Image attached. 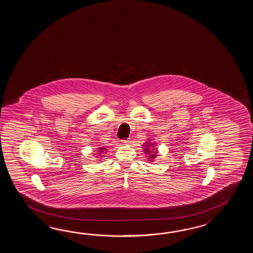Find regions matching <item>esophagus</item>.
Segmentation results:
<instances>
[{
  "instance_id": "34e87169",
  "label": "esophagus",
  "mask_w": 253,
  "mask_h": 253,
  "mask_svg": "<svg viewBox=\"0 0 253 253\" xmlns=\"http://www.w3.org/2000/svg\"><path fill=\"white\" fill-rule=\"evenodd\" d=\"M122 142L124 143L125 145H128V144H130L131 141H130V139L128 138V139L122 140Z\"/></svg>"
}]
</instances>
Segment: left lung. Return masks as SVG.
Segmentation results:
<instances>
[{
  "instance_id": "obj_1",
  "label": "left lung",
  "mask_w": 253,
  "mask_h": 253,
  "mask_svg": "<svg viewBox=\"0 0 253 253\" xmlns=\"http://www.w3.org/2000/svg\"><path fill=\"white\" fill-rule=\"evenodd\" d=\"M147 145H149V144H147ZM147 145H145V146H147ZM145 150H146V153H149V152H150V151L147 150V149H145ZM155 153H156V152H155ZM156 156V155H155V154H153L152 156H150V157H152V158H154V156Z\"/></svg>"
}]
</instances>
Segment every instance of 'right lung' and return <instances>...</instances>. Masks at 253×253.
I'll list each match as a JSON object with an SVG mask.
<instances>
[{
	"mask_svg": "<svg viewBox=\"0 0 253 253\" xmlns=\"http://www.w3.org/2000/svg\"><path fill=\"white\" fill-rule=\"evenodd\" d=\"M100 149H101V150H103V148H100Z\"/></svg>",
	"mask_w": 253,
	"mask_h": 253,
	"instance_id": "1",
	"label": "right lung"
}]
</instances>
